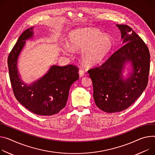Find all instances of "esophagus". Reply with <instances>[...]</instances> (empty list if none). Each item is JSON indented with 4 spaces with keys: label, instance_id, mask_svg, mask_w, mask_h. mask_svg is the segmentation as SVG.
Masks as SVG:
<instances>
[{
    "label": "esophagus",
    "instance_id": "esophagus-1",
    "mask_svg": "<svg viewBox=\"0 0 155 155\" xmlns=\"http://www.w3.org/2000/svg\"><path fill=\"white\" fill-rule=\"evenodd\" d=\"M78 74H79L80 77H82L83 76H84V74H85V71H84V70H82V69H80V70H79Z\"/></svg>",
    "mask_w": 155,
    "mask_h": 155
}]
</instances>
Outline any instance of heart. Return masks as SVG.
<instances>
[{
	"mask_svg": "<svg viewBox=\"0 0 155 155\" xmlns=\"http://www.w3.org/2000/svg\"><path fill=\"white\" fill-rule=\"evenodd\" d=\"M69 45L73 49L83 48L81 58L88 65L101 64L114 46L112 38L101 31L85 28L75 30L69 36ZM66 50H68L67 47Z\"/></svg>",
	"mask_w": 155,
	"mask_h": 155,
	"instance_id": "obj_1",
	"label": "heart"
}]
</instances>
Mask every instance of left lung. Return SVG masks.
Returning <instances> with one entry per match:
<instances>
[{
  "mask_svg": "<svg viewBox=\"0 0 155 155\" xmlns=\"http://www.w3.org/2000/svg\"><path fill=\"white\" fill-rule=\"evenodd\" d=\"M116 26L120 30L124 45L102 65L88 70L95 104L107 113L130 107L146 88L150 72V52L143 39L129 26ZM129 62H131L133 71L124 80L123 69Z\"/></svg>",
  "mask_w": 155,
  "mask_h": 155,
  "instance_id": "obj_1",
  "label": "left lung"
}]
</instances>
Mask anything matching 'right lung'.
<instances>
[{"mask_svg":"<svg viewBox=\"0 0 155 155\" xmlns=\"http://www.w3.org/2000/svg\"><path fill=\"white\" fill-rule=\"evenodd\" d=\"M34 27L26 30L19 37L10 52L7 64L13 91L16 99L25 107L41 116H52L66 105L70 87L79 78L78 67L52 65L43 77L30 85L20 79L17 70L18 55L26 40L32 38Z\"/></svg>","mask_w":155,"mask_h":155,"instance_id":"obj_1","label":"right lung"}]
</instances>
